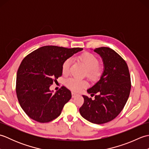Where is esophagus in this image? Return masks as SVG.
Wrapping results in <instances>:
<instances>
[{"label": "esophagus", "mask_w": 149, "mask_h": 149, "mask_svg": "<svg viewBox=\"0 0 149 149\" xmlns=\"http://www.w3.org/2000/svg\"><path fill=\"white\" fill-rule=\"evenodd\" d=\"M72 97H76L77 95V93L74 92V91H72Z\"/></svg>", "instance_id": "34e87169"}]
</instances>
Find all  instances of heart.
<instances>
[{
	"label": "heart",
	"instance_id": "obj_1",
	"mask_svg": "<svg viewBox=\"0 0 149 149\" xmlns=\"http://www.w3.org/2000/svg\"><path fill=\"white\" fill-rule=\"evenodd\" d=\"M81 61L83 62L85 67L87 69V76L93 80L99 79L102 74V69L99 65V60L97 57L90 53H86L81 56ZM72 60L70 58L66 59L62 66L63 74H67L69 72L70 66L71 65ZM66 86L70 89L79 91L82 88L86 86V82L83 80H79L75 78H69L65 82Z\"/></svg>",
	"mask_w": 149,
	"mask_h": 149
}]
</instances>
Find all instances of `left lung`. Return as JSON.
Instances as JSON below:
<instances>
[{"label": "left lung", "instance_id": "obj_1", "mask_svg": "<svg viewBox=\"0 0 149 149\" xmlns=\"http://www.w3.org/2000/svg\"><path fill=\"white\" fill-rule=\"evenodd\" d=\"M102 59L104 70L99 81L87 90L95 99L83 95L79 112L91 123L102 124L111 121L122 111L130 94L131 76L127 63L108 47L94 49Z\"/></svg>", "mask_w": 149, "mask_h": 149}]
</instances>
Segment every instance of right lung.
Returning <instances> with one entry per match:
<instances>
[{
	"instance_id": "right-lung-1",
	"label": "right lung",
	"mask_w": 149,
	"mask_h": 149,
	"mask_svg": "<svg viewBox=\"0 0 149 149\" xmlns=\"http://www.w3.org/2000/svg\"><path fill=\"white\" fill-rule=\"evenodd\" d=\"M58 46H44L27 55L19 66L16 91L21 107L28 116L40 123L58 117L72 97L65 86L54 94L50 86L61 76L66 59L83 50Z\"/></svg>"
}]
</instances>
